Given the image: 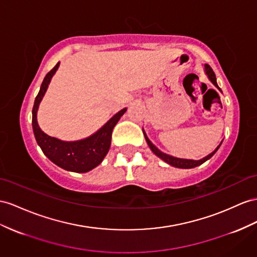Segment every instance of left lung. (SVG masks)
<instances>
[{
	"label": "left lung",
	"instance_id": "left-lung-1",
	"mask_svg": "<svg viewBox=\"0 0 257 257\" xmlns=\"http://www.w3.org/2000/svg\"><path fill=\"white\" fill-rule=\"evenodd\" d=\"M204 70H205V74L207 75L209 80L213 82V84L215 85L216 88H218V89L220 90V88L218 87V84H217L215 72L213 71L212 67H210V66H209L208 64H205V65H204ZM220 91H221V90H220ZM143 134H144V137H146V140H147V142H148V144H149L150 149L152 150V152H153L156 156H159L160 159H162L164 162H166L167 164H169V165H172V166H174V167H178V168H194V167H196V166L202 165V164H203L204 162H206L207 160H209L210 157H212V156L217 152V150L219 149V147L221 146V143H222V141H221L219 146L215 149V151H213L212 153L204 157V159L199 160V161H193V160L178 159V157H174V156H170V155H168V154L163 153L162 151H160L159 149H157V148L154 146V144H153L152 142L150 141V139L147 137L146 133H144V130H143Z\"/></svg>",
	"mask_w": 257,
	"mask_h": 257
}]
</instances>
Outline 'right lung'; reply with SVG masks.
<instances>
[{
	"instance_id": "add662e5",
	"label": "right lung",
	"mask_w": 257,
	"mask_h": 257,
	"mask_svg": "<svg viewBox=\"0 0 257 257\" xmlns=\"http://www.w3.org/2000/svg\"><path fill=\"white\" fill-rule=\"evenodd\" d=\"M58 66H60V63H57L54 68L50 70L44 77L40 91L36 96L34 108H32V129H34L38 146L41 148L44 155L51 162L65 170H69V172L87 173L100 165L104 157L108 153L111 142V133L127 108H122L118 111L94 135L82 140L67 142L44 134L38 124L37 111L39 104L45 94V91H47L51 79L56 72Z\"/></svg>"
}]
</instances>
